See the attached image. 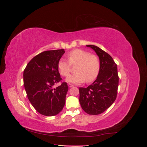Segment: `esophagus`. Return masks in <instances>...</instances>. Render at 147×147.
<instances>
[{"label": "esophagus", "mask_w": 147, "mask_h": 147, "mask_svg": "<svg viewBox=\"0 0 147 147\" xmlns=\"http://www.w3.org/2000/svg\"><path fill=\"white\" fill-rule=\"evenodd\" d=\"M68 86H69V88H72V87L74 86V85H73V84H70V83H69V84H68Z\"/></svg>", "instance_id": "34e87169"}]
</instances>
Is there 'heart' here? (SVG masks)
<instances>
[{
	"mask_svg": "<svg viewBox=\"0 0 147 147\" xmlns=\"http://www.w3.org/2000/svg\"><path fill=\"white\" fill-rule=\"evenodd\" d=\"M69 62L61 59L57 64L60 74L63 77H67L71 70V65H75L76 73L69 75L66 81L74 84L81 83L85 81L92 82L96 79L99 73L100 63L96 55H91L90 52L76 49L71 51L67 55Z\"/></svg>",
	"mask_w": 147,
	"mask_h": 147,
	"instance_id": "obj_1",
	"label": "heart"
}]
</instances>
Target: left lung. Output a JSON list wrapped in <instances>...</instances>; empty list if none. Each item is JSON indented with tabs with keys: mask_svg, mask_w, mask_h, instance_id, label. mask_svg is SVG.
Segmentation results:
<instances>
[{
	"mask_svg": "<svg viewBox=\"0 0 147 147\" xmlns=\"http://www.w3.org/2000/svg\"><path fill=\"white\" fill-rule=\"evenodd\" d=\"M90 47L99 56L100 68L96 80L87 88H80L82 109L89 115H99L109 109L117 98L119 83L117 65L108 53L95 45Z\"/></svg>",
	"mask_w": 147,
	"mask_h": 147,
	"instance_id": "left-lung-1",
	"label": "left lung"
}]
</instances>
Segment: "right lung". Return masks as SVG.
Listing matches in <instances>:
<instances>
[{
	"label": "right lung",
	"mask_w": 147,
	"mask_h": 147,
	"mask_svg": "<svg viewBox=\"0 0 147 147\" xmlns=\"http://www.w3.org/2000/svg\"><path fill=\"white\" fill-rule=\"evenodd\" d=\"M64 53V49L43 51L33 57L24 70V86L28 99L45 116L57 115L65 105L67 84L63 82L53 88L62 80L57 64Z\"/></svg>",
	"instance_id": "right-lung-1"
}]
</instances>
